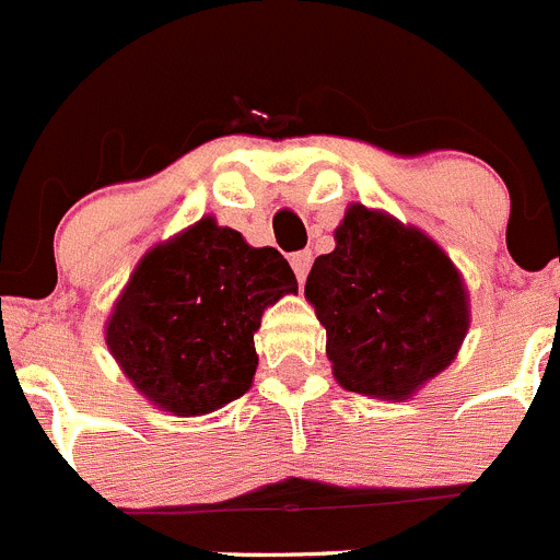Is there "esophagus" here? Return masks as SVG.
Wrapping results in <instances>:
<instances>
[{
	"mask_svg": "<svg viewBox=\"0 0 560 560\" xmlns=\"http://www.w3.org/2000/svg\"><path fill=\"white\" fill-rule=\"evenodd\" d=\"M311 264H314V255H311L308 249L294 252V255H291V269H294V275H296V280H300V283H303L305 277H308Z\"/></svg>",
	"mask_w": 560,
	"mask_h": 560,
	"instance_id": "obj_1",
	"label": "esophagus"
}]
</instances>
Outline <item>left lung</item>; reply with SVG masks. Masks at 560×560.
Returning a JSON list of instances; mask_svg holds the SVG:
<instances>
[{
    "label": "left lung",
    "mask_w": 560,
    "mask_h": 560,
    "mask_svg": "<svg viewBox=\"0 0 560 560\" xmlns=\"http://www.w3.org/2000/svg\"><path fill=\"white\" fill-rule=\"evenodd\" d=\"M336 249L319 255L305 296L328 334L341 387L407 400L448 368L468 334V291L448 255L415 226L350 205Z\"/></svg>",
    "instance_id": "left-lung-1"
}]
</instances>
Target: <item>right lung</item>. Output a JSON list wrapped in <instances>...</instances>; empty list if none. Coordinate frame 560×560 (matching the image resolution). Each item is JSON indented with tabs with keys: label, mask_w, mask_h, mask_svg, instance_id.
<instances>
[{
	"label": "right lung",
	"mask_w": 560,
	"mask_h": 560,
	"mask_svg": "<svg viewBox=\"0 0 560 560\" xmlns=\"http://www.w3.org/2000/svg\"><path fill=\"white\" fill-rule=\"evenodd\" d=\"M296 294L289 260L201 219L142 257L106 323V345L153 407L196 418L252 387L255 330Z\"/></svg>",
	"instance_id": "obj_1"
}]
</instances>
